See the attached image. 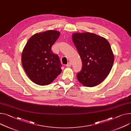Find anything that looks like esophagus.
Returning <instances> with one entry per match:
<instances>
[{
	"label": "esophagus",
	"mask_w": 131,
	"mask_h": 131,
	"mask_svg": "<svg viewBox=\"0 0 131 131\" xmlns=\"http://www.w3.org/2000/svg\"><path fill=\"white\" fill-rule=\"evenodd\" d=\"M66 66L67 67H70L71 66V62H68L67 64H66Z\"/></svg>",
	"instance_id": "obj_1"
}]
</instances>
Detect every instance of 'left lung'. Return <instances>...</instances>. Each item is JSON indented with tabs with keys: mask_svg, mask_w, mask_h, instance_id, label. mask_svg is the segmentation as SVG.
<instances>
[{
	"mask_svg": "<svg viewBox=\"0 0 131 131\" xmlns=\"http://www.w3.org/2000/svg\"><path fill=\"white\" fill-rule=\"evenodd\" d=\"M72 40L82 62V69L77 74L79 81L88 87L100 84L110 73L114 62L109 42L90 32L73 34Z\"/></svg>",
	"mask_w": 131,
	"mask_h": 131,
	"instance_id": "obj_1",
	"label": "left lung"
}]
</instances>
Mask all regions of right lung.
I'll list each match as a JSON object with an SVG mask.
<instances>
[{
  "mask_svg": "<svg viewBox=\"0 0 131 131\" xmlns=\"http://www.w3.org/2000/svg\"><path fill=\"white\" fill-rule=\"evenodd\" d=\"M59 36L60 32L56 30L35 34L23 50V68L28 77L37 84H49L62 71L59 57L51 50Z\"/></svg>",
  "mask_w": 131,
  "mask_h": 131,
  "instance_id": "1",
  "label": "right lung"
}]
</instances>
